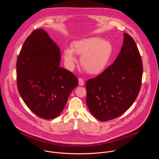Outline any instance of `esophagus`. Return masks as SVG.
<instances>
[{"label":"esophagus","mask_w":159,"mask_h":159,"mask_svg":"<svg viewBox=\"0 0 159 159\" xmlns=\"http://www.w3.org/2000/svg\"><path fill=\"white\" fill-rule=\"evenodd\" d=\"M79 85H83L84 84V81L82 79V78H81V77L79 78Z\"/></svg>","instance_id":"34e87169"}]
</instances>
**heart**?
Wrapping results in <instances>:
<instances>
[{
	"instance_id": "1",
	"label": "heart",
	"mask_w": 159,
	"mask_h": 159,
	"mask_svg": "<svg viewBox=\"0 0 159 159\" xmlns=\"http://www.w3.org/2000/svg\"><path fill=\"white\" fill-rule=\"evenodd\" d=\"M72 45L73 49L67 48L63 52L65 61L69 69H73L77 61L75 52L82 55L81 65L89 74L97 75L105 70L112 53L109 41L99 37H90L75 41Z\"/></svg>"
}]
</instances>
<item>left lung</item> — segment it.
<instances>
[{"mask_svg":"<svg viewBox=\"0 0 159 159\" xmlns=\"http://www.w3.org/2000/svg\"><path fill=\"white\" fill-rule=\"evenodd\" d=\"M143 64L134 39L124 33L123 45L116 60L85 84L86 103L98 120L115 119L137 99L142 85Z\"/></svg>","mask_w":159,"mask_h":159,"instance_id":"obj_1","label":"left lung"}]
</instances>
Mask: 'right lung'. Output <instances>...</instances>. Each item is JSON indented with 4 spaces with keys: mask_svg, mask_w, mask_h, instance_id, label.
Masks as SVG:
<instances>
[{
    "mask_svg": "<svg viewBox=\"0 0 159 159\" xmlns=\"http://www.w3.org/2000/svg\"><path fill=\"white\" fill-rule=\"evenodd\" d=\"M61 53L56 43L43 29L26 38L16 63L17 85L22 100L38 116L57 117L79 80L60 67Z\"/></svg>",
    "mask_w": 159,
    "mask_h": 159,
    "instance_id": "1",
    "label": "right lung"
}]
</instances>
